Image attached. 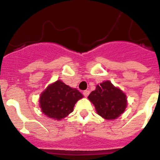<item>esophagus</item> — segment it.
I'll use <instances>...</instances> for the list:
<instances>
[{
  "label": "esophagus",
  "instance_id": "34e87169",
  "mask_svg": "<svg viewBox=\"0 0 160 160\" xmlns=\"http://www.w3.org/2000/svg\"><path fill=\"white\" fill-rule=\"evenodd\" d=\"M89 94H90V91H89V90H84V91H83V94H84L85 97H87V96L89 95Z\"/></svg>",
  "mask_w": 160,
  "mask_h": 160
}]
</instances>
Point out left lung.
Wrapping results in <instances>:
<instances>
[{
    "mask_svg": "<svg viewBox=\"0 0 160 160\" xmlns=\"http://www.w3.org/2000/svg\"><path fill=\"white\" fill-rule=\"evenodd\" d=\"M88 98L94 105L98 114L106 119H115L124 112L127 107L125 94L110 81L98 85Z\"/></svg>",
    "mask_w": 160,
    "mask_h": 160,
    "instance_id": "1",
    "label": "left lung"
}]
</instances>
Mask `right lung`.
<instances>
[{
  "mask_svg": "<svg viewBox=\"0 0 160 160\" xmlns=\"http://www.w3.org/2000/svg\"><path fill=\"white\" fill-rule=\"evenodd\" d=\"M82 97L78 90L58 80L41 94L40 107L48 117L60 120L73 111L75 103Z\"/></svg>",
  "mask_w": 160,
  "mask_h": 160,
  "instance_id": "add662e5",
  "label": "right lung"
}]
</instances>
